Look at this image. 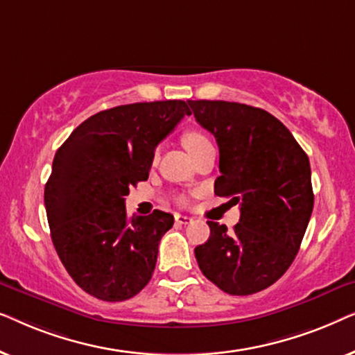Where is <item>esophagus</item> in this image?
<instances>
[{
	"label": "esophagus",
	"instance_id": "esophagus-1",
	"mask_svg": "<svg viewBox=\"0 0 355 355\" xmlns=\"http://www.w3.org/2000/svg\"><path fill=\"white\" fill-rule=\"evenodd\" d=\"M174 220H176L178 225H189V223H192V221H193L191 216L179 215V213H176V215H174Z\"/></svg>",
	"mask_w": 355,
	"mask_h": 355
}]
</instances>
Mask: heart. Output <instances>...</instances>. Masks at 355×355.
<instances>
[{
	"label": "heart",
	"instance_id": "heart-1",
	"mask_svg": "<svg viewBox=\"0 0 355 355\" xmlns=\"http://www.w3.org/2000/svg\"><path fill=\"white\" fill-rule=\"evenodd\" d=\"M182 144L191 155L197 153L198 150L210 147L211 145L210 139H208L203 132H200V130H187V132L182 135ZM181 200H184V198H181Z\"/></svg>",
	"mask_w": 355,
	"mask_h": 355
}]
</instances>
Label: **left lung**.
Here are the masks:
<instances>
[{
  "mask_svg": "<svg viewBox=\"0 0 355 355\" xmlns=\"http://www.w3.org/2000/svg\"><path fill=\"white\" fill-rule=\"evenodd\" d=\"M187 103L220 148L215 193L241 205L232 231L208 221L210 237L196 247L198 268L227 294H255L299 252L313 210L309 157L268 111L221 100Z\"/></svg>",
  "mask_w": 355,
  "mask_h": 355,
  "instance_id": "obj_1",
  "label": "left lung"
}]
</instances>
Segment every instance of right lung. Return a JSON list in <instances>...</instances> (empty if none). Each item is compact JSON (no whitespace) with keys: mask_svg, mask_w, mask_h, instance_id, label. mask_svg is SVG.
I'll return each instance as SVG.
<instances>
[{"mask_svg":"<svg viewBox=\"0 0 355 355\" xmlns=\"http://www.w3.org/2000/svg\"><path fill=\"white\" fill-rule=\"evenodd\" d=\"M187 101L121 105L72 130L53 159L45 208L53 245L87 294L121 302L152 278L158 244L174 218L125 213L129 189L147 181L155 148L184 116Z\"/></svg>","mask_w":355,"mask_h":355,"instance_id":"obj_1","label":"right lung"}]
</instances>
